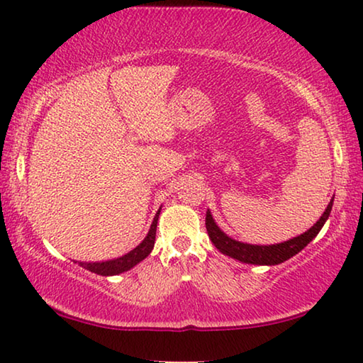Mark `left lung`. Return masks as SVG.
Listing matches in <instances>:
<instances>
[{
	"label": "left lung",
	"instance_id": "8db88e82",
	"mask_svg": "<svg viewBox=\"0 0 363 363\" xmlns=\"http://www.w3.org/2000/svg\"><path fill=\"white\" fill-rule=\"evenodd\" d=\"M333 202L334 197L331 199V202L328 203V207L320 216V220H318L310 230H306L305 233H301L300 236L291 238V240L277 242V245L259 246L233 240V238H230L225 231L220 230V226L215 223L210 210H207V216H205V226H207L208 236L215 247L220 252H223L225 256H230L236 259V261L245 264H254V266H277V264L285 262L286 259L294 257L295 254H298L303 247H306L313 240H315L316 235L320 233L324 223H326V220L329 218V213H331L333 210Z\"/></svg>",
	"mask_w": 363,
	"mask_h": 363
}]
</instances>
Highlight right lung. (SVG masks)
Instances as JSON below:
<instances>
[{
    "mask_svg": "<svg viewBox=\"0 0 363 363\" xmlns=\"http://www.w3.org/2000/svg\"><path fill=\"white\" fill-rule=\"evenodd\" d=\"M161 208L156 212L153 223L150 226L148 235L145 236V240L140 242V245L127 254H123L122 257L111 259V261L104 262H78L81 267L89 270V272H94L97 275H104V277H111V275H118L122 272H127V270L133 269L138 262H142L145 257L150 256V252L153 251L155 247V238H156V226H158V218H160Z\"/></svg>",
    "mask_w": 363,
    "mask_h": 363,
    "instance_id": "1",
    "label": "right lung"
}]
</instances>
